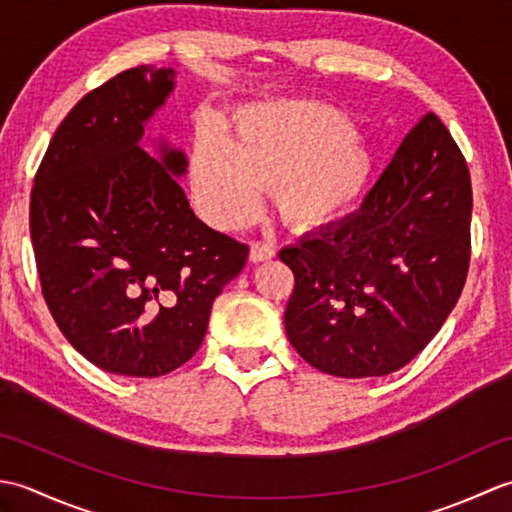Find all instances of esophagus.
Masks as SVG:
<instances>
[{"mask_svg":"<svg viewBox=\"0 0 512 512\" xmlns=\"http://www.w3.org/2000/svg\"><path fill=\"white\" fill-rule=\"evenodd\" d=\"M275 255H277V248L273 244L259 242V239H255V242L250 244V259H253V262H270Z\"/></svg>","mask_w":512,"mask_h":512,"instance_id":"esophagus-1","label":"esophagus"}]
</instances>
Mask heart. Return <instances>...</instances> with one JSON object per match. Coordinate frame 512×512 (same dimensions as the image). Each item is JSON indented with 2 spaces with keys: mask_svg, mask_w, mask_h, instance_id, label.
Returning a JSON list of instances; mask_svg holds the SVG:
<instances>
[{
  "mask_svg": "<svg viewBox=\"0 0 512 512\" xmlns=\"http://www.w3.org/2000/svg\"><path fill=\"white\" fill-rule=\"evenodd\" d=\"M372 171L350 116L317 101L246 105L231 116L228 145L202 134L191 151L195 195L222 226L248 220L268 189L288 226L317 231L363 200Z\"/></svg>",
  "mask_w": 512,
  "mask_h": 512,
  "instance_id": "b5f03b06",
  "label": "heart"
}]
</instances>
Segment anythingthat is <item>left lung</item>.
<instances>
[{
	"label": "left lung",
	"mask_w": 512,
	"mask_h": 512,
	"mask_svg": "<svg viewBox=\"0 0 512 512\" xmlns=\"http://www.w3.org/2000/svg\"><path fill=\"white\" fill-rule=\"evenodd\" d=\"M471 209L462 151L436 114H424L361 209L279 253L295 273L284 323L303 361L367 378L422 352L462 295Z\"/></svg>",
	"instance_id": "8db88e82"
}]
</instances>
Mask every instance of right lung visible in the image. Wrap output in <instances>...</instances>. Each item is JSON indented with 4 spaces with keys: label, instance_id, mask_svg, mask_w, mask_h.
<instances>
[{
    "label": "right lung",
    "instance_id": "add662e5",
    "mask_svg": "<svg viewBox=\"0 0 512 512\" xmlns=\"http://www.w3.org/2000/svg\"><path fill=\"white\" fill-rule=\"evenodd\" d=\"M173 70L129 68L85 94L54 132L30 193L43 299L76 352L105 372L154 378L200 350L215 297L248 246L191 211L182 151L140 138Z\"/></svg>",
    "mask_w": 512,
    "mask_h": 512
}]
</instances>
